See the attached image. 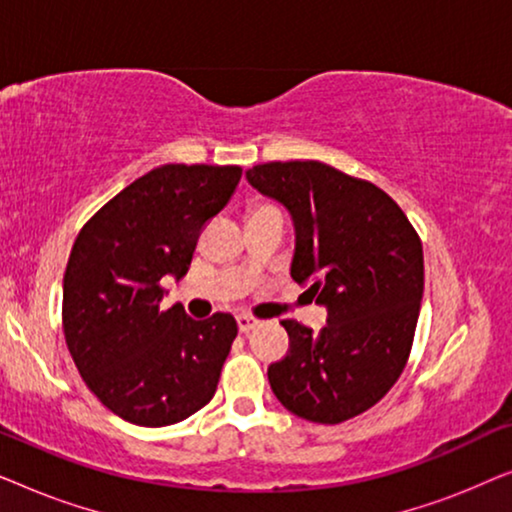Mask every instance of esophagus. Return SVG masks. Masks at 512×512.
Returning a JSON list of instances; mask_svg holds the SVG:
<instances>
[{"mask_svg":"<svg viewBox=\"0 0 512 512\" xmlns=\"http://www.w3.org/2000/svg\"><path fill=\"white\" fill-rule=\"evenodd\" d=\"M261 324V321H258L256 317H251V314H237V328H240L242 333H249V331H254V328Z\"/></svg>","mask_w":512,"mask_h":512,"instance_id":"1","label":"esophagus"}]
</instances>
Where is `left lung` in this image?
<instances>
[{
	"label": "left lung",
	"mask_w": 512,
	"mask_h": 512,
	"mask_svg": "<svg viewBox=\"0 0 512 512\" xmlns=\"http://www.w3.org/2000/svg\"><path fill=\"white\" fill-rule=\"evenodd\" d=\"M247 181L291 214V277L328 312L319 333L282 321L291 347L268 368L272 394L307 422L361 415L408 361L424 293L422 242L382 188L319 160L254 165Z\"/></svg>",
	"instance_id": "8db88e82"
}]
</instances>
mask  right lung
<instances>
[{
  "mask_svg": "<svg viewBox=\"0 0 512 512\" xmlns=\"http://www.w3.org/2000/svg\"><path fill=\"white\" fill-rule=\"evenodd\" d=\"M240 177L237 165H160L76 237L62 279L67 349L88 389L125 422L170 426L212 401L237 321L163 310L160 279L186 275L202 226Z\"/></svg>",
  "mask_w": 512,
  "mask_h": 512,
  "instance_id": "1",
  "label": "right lung"
}]
</instances>
